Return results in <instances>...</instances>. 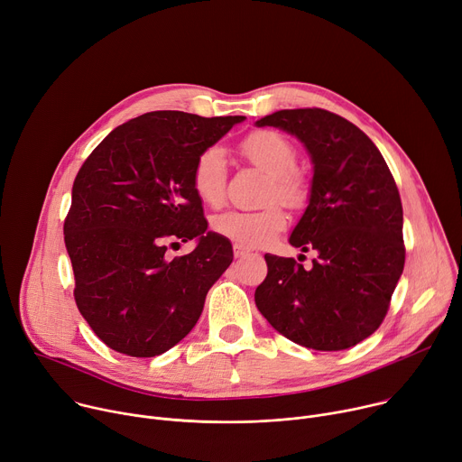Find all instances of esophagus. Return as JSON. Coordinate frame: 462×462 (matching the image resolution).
I'll list each match as a JSON object with an SVG mask.
<instances>
[{"mask_svg": "<svg viewBox=\"0 0 462 462\" xmlns=\"http://www.w3.org/2000/svg\"><path fill=\"white\" fill-rule=\"evenodd\" d=\"M246 254H248V250H246L245 246L234 245V256H236V258H243V256H246Z\"/></svg>", "mask_w": 462, "mask_h": 462, "instance_id": "1", "label": "esophagus"}]
</instances>
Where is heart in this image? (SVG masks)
<instances>
[{"mask_svg":"<svg viewBox=\"0 0 462 462\" xmlns=\"http://www.w3.org/2000/svg\"><path fill=\"white\" fill-rule=\"evenodd\" d=\"M239 151L258 170L269 175L263 191V204L258 212L230 209L212 221V230L245 248H256L271 243L287 223L280 201L287 208H302L310 191L306 179L297 170L299 154L292 143L274 131H254L241 140ZM228 162L226 152L219 145L204 147L191 167V186L197 197L212 208L226 199Z\"/></svg>","mask_w":462,"mask_h":462,"instance_id":"heart-1","label":"heart"}]
</instances>
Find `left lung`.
<instances>
[{
  "label": "left lung",
  "mask_w": 462,
  "mask_h": 462,
  "mask_svg": "<svg viewBox=\"0 0 462 462\" xmlns=\"http://www.w3.org/2000/svg\"><path fill=\"white\" fill-rule=\"evenodd\" d=\"M258 127L295 134L311 154L310 206L289 243L317 256L306 271L295 258L265 254L256 306L292 343L322 352L356 346L383 322L405 263L394 177L359 127L324 108L280 110Z\"/></svg>",
  "instance_id": "8db88e82"
}]
</instances>
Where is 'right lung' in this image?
<instances>
[{"instance_id":"add662e5","label":"right lung","mask_w":462,"mask_h":462,"mask_svg":"<svg viewBox=\"0 0 462 462\" xmlns=\"http://www.w3.org/2000/svg\"><path fill=\"white\" fill-rule=\"evenodd\" d=\"M243 119L149 112L116 127L80 165L64 243L75 304L108 348L154 357L197 324L234 254L228 239L206 232L191 167ZM193 236L199 245L189 255L164 256Z\"/></svg>"}]
</instances>
